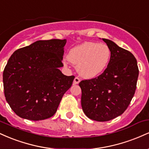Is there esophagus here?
<instances>
[{
	"mask_svg": "<svg viewBox=\"0 0 149 149\" xmlns=\"http://www.w3.org/2000/svg\"><path fill=\"white\" fill-rule=\"evenodd\" d=\"M80 79L78 77H76V78H74V80H73V83L74 84H78V83H80Z\"/></svg>",
	"mask_w": 149,
	"mask_h": 149,
	"instance_id": "1",
	"label": "esophagus"
}]
</instances>
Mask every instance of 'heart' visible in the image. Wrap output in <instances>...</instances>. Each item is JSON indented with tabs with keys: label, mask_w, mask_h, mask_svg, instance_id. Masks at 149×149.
Here are the masks:
<instances>
[{
	"label": "heart",
	"mask_w": 149,
	"mask_h": 149,
	"mask_svg": "<svg viewBox=\"0 0 149 149\" xmlns=\"http://www.w3.org/2000/svg\"><path fill=\"white\" fill-rule=\"evenodd\" d=\"M111 56V49L106 44L85 42L70 49L67 57L77 66V70L82 76L92 78L105 70Z\"/></svg>",
	"instance_id": "b5f03b06"
}]
</instances>
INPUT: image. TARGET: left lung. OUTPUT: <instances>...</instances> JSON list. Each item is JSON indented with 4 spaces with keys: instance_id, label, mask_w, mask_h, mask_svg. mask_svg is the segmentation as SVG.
<instances>
[{
    "instance_id": "left-lung-1",
    "label": "left lung",
    "mask_w": 149,
    "mask_h": 149,
    "mask_svg": "<svg viewBox=\"0 0 149 149\" xmlns=\"http://www.w3.org/2000/svg\"><path fill=\"white\" fill-rule=\"evenodd\" d=\"M111 52L107 68L96 78L82 80L81 105L89 118L105 122L127 109L136 88L139 69L136 58L114 42L102 38Z\"/></svg>"
}]
</instances>
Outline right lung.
<instances>
[{
  "instance_id": "1",
  "label": "right lung",
  "mask_w": 149,
  "mask_h": 149,
  "mask_svg": "<svg viewBox=\"0 0 149 149\" xmlns=\"http://www.w3.org/2000/svg\"><path fill=\"white\" fill-rule=\"evenodd\" d=\"M66 40H38L11 55L3 74L6 101L22 118L40 120L52 117L75 76L59 68Z\"/></svg>"
}]
</instances>
